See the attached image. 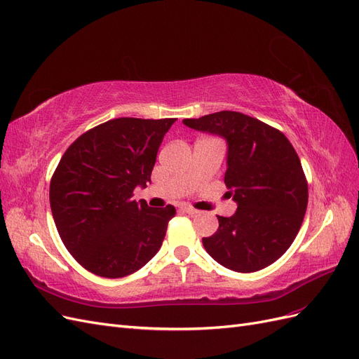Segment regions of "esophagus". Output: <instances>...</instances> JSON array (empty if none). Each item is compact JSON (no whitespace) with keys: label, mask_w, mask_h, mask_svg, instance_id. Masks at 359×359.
<instances>
[{"label":"esophagus","mask_w":359,"mask_h":359,"mask_svg":"<svg viewBox=\"0 0 359 359\" xmlns=\"http://www.w3.org/2000/svg\"><path fill=\"white\" fill-rule=\"evenodd\" d=\"M184 211H186L187 214H190V215H196L199 211L198 210H194V208H191V206H184L182 208Z\"/></svg>","instance_id":"obj_1"}]
</instances>
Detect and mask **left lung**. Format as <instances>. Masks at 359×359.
Returning a JSON list of instances; mask_svg holds the SVG:
<instances>
[{"mask_svg":"<svg viewBox=\"0 0 359 359\" xmlns=\"http://www.w3.org/2000/svg\"><path fill=\"white\" fill-rule=\"evenodd\" d=\"M227 142L226 194L238 208L220 217L219 229L202 243L220 265L255 273L274 264L295 240L309 202L297 151L280 130L241 112L222 111L182 121Z\"/></svg>","mask_w":359,"mask_h":359,"instance_id":"obj_1","label":"left lung"}]
</instances>
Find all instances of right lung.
<instances>
[{
	"label": "right lung",
	"mask_w": 359,
	"mask_h": 359,
	"mask_svg": "<svg viewBox=\"0 0 359 359\" xmlns=\"http://www.w3.org/2000/svg\"><path fill=\"white\" fill-rule=\"evenodd\" d=\"M177 118H116L79 136L61 157L49 187L61 240L90 273L119 278L148 264L175 215L149 208L133 190L151 182L157 151Z\"/></svg>",
	"instance_id": "right-lung-1"
}]
</instances>
